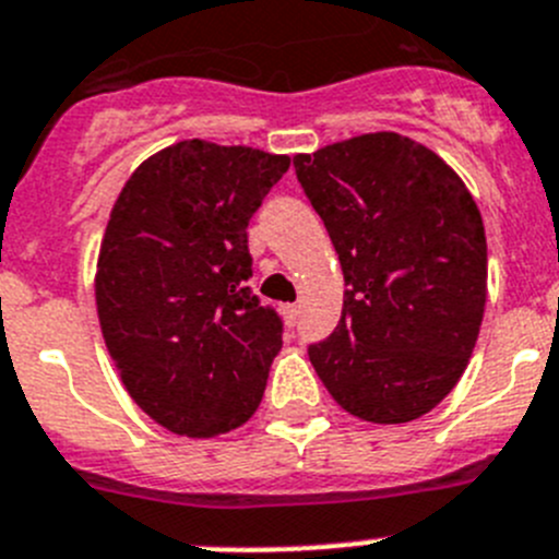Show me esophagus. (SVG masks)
Segmentation results:
<instances>
[{
    "mask_svg": "<svg viewBox=\"0 0 559 559\" xmlns=\"http://www.w3.org/2000/svg\"><path fill=\"white\" fill-rule=\"evenodd\" d=\"M283 313H285V321H288L290 326H294L296 321H299V307H296V305H285Z\"/></svg>",
    "mask_w": 559,
    "mask_h": 559,
    "instance_id": "34e87169",
    "label": "esophagus"
}]
</instances>
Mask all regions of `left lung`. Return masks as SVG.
<instances>
[{
	"label": "left lung",
	"instance_id": "1",
	"mask_svg": "<svg viewBox=\"0 0 559 559\" xmlns=\"http://www.w3.org/2000/svg\"><path fill=\"white\" fill-rule=\"evenodd\" d=\"M343 269V313L307 355L346 413L416 421L447 399L477 343L488 243L463 179L399 132L294 157Z\"/></svg>",
	"mask_w": 559,
	"mask_h": 559
}]
</instances>
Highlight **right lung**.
<instances>
[{"mask_svg": "<svg viewBox=\"0 0 559 559\" xmlns=\"http://www.w3.org/2000/svg\"><path fill=\"white\" fill-rule=\"evenodd\" d=\"M288 166L193 138L143 160L112 204L96 313L127 393L168 432H229L263 399L283 321L246 288V227Z\"/></svg>", "mask_w": 559, "mask_h": 559, "instance_id": "right-lung-1", "label": "right lung"}]
</instances>
